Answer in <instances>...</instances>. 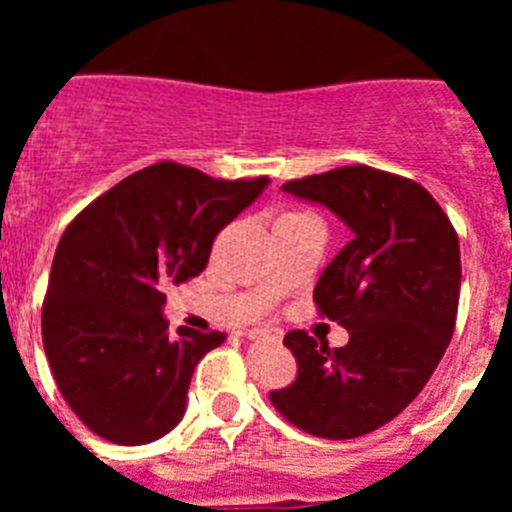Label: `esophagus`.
<instances>
[{"mask_svg":"<svg viewBox=\"0 0 512 512\" xmlns=\"http://www.w3.org/2000/svg\"><path fill=\"white\" fill-rule=\"evenodd\" d=\"M248 338H251V341H282V336H279V333H271V330H248Z\"/></svg>","mask_w":512,"mask_h":512,"instance_id":"obj_1","label":"esophagus"}]
</instances>
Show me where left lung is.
I'll return each instance as SVG.
<instances>
[{
  "label": "left lung",
  "instance_id": "left-lung-1",
  "mask_svg": "<svg viewBox=\"0 0 512 512\" xmlns=\"http://www.w3.org/2000/svg\"><path fill=\"white\" fill-rule=\"evenodd\" d=\"M282 189L328 207L351 230L312 292L325 318L348 330V343L330 351L305 330L287 333L297 379L271 392V405L312 436H364L420 395L454 336L459 238L420 184L372 166H343Z\"/></svg>",
  "mask_w": 512,
  "mask_h": 512
}]
</instances>
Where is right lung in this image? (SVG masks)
Instances as JSON below:
<instances>
[{
  "mask_svg": "<svg viewBox=\"0 0 512 512\" xmlns=\"http://www.w3.org/2000/svg\"><path fill=\"white\" fill-rule=\"evenodd\" d=\"M266 184L161 161L71 220L53 256L43 346L63 400L97 436L143 446L184 418L194 366L225 333H169L164 292L200 277L215 235Z\"/></svg>",
  "mask_w": 512,
  "mask_h": 512,
  "instance_id": "right-lung-1",
  "label": "right lung"
}]
</instances>
